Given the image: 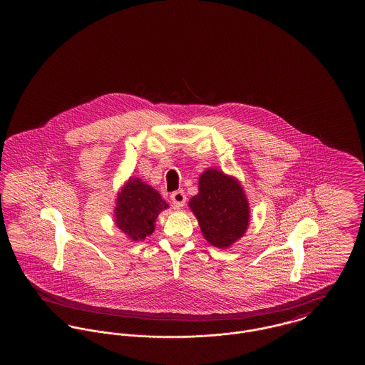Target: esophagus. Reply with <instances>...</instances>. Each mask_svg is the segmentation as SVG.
<instances>
[{
	"mask_svg": "<svg viewBox=\"0 0 365 365\" xmlns=\"http://www.w3.org/2000/svg\"><path fill=\"white\" fill-rule=\"evenodd\" d=\"M171 201L174 204L175 208H182L186 202V194L183 190L174 191L171 194Z\"/></svg>",
	"mask_w": 365,
	"mask_h": 365,
	"instance_id": "esophagus-1",
	"label": "esophagus"
}]
</instances>
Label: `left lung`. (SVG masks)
<instances>
[{
    "label": "left lung",
    "mask_w": 365,
    "mask_h": 365,
    "mask_svg": "<svg viewBox=\"0 0 365 365\" xmlns=\"http://www.w3.org/2000/svg\"><path fill=\"white\" fill-rule=\"evenodd\" d=\"M200 228L212 246L226 249L242 238L249 226L250 208L240 182L209 168L200 176L198 194L189 202Z\"/></svg>",
    "instance_id": "8db88e82"
}]
</instances>
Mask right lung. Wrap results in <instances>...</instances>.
Here are the masks:
<instances>
[{
  "mask_svg": "<svg viewBox=\"0 0 365 365\" xmlns=\"http://www.w3.org/2000/svg\"><path fill=\"white\" fill-rule=\"evenodd\" d=\"M168 204L153 187L130 178L118 192L115 223L131 241H142L155 231L157 216Z\"/></svg>",
  "mask_w": 365,
  "mask_h": 365,
  "instance_id": "obj_1",
  "label": "right lung"
}]
</instances>
